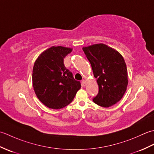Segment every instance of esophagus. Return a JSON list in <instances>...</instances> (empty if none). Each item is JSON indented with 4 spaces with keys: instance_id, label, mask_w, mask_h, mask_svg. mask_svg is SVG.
I'll return each mask as SVG.
<instances>
[{
    "instance_id": "esophagus-1",
    "label": "esophagus",
    "mask_w": 154,
    "mask_h": 154,
    "mask_svg": "<svg viewBox=\"0 0 154 154\" xmlns=\"http://www.w3.org/2000/svg\"><path fill=\"white\" fill-rule=\"evenodd\" d=\"M81 85L82 86H83V87H85L86 85V81L85 80H83L82 81V82H81Z\"/></svg>"
}]
</instances>
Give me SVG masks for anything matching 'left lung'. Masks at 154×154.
Returning a JSON list of instances; mask_svg holds the SVG:
<instances>
[{"label": "left lung", "instance_id": "8db88e82", "mask_svg": "<svg viewBox=\"0 0 154 154\" xmlns=\"http://www.w3.org/2000/svg\"><path fill=\"white\" fill-rule=\"evenodd\" d=\"M83 50L99 85V93L93 102L103 107L114 105L122 99L128 83L124 57L115 49L104 44L83 47Z\"/></svg>", "mask_w": 154, "mask_h": 154}]
</instances>
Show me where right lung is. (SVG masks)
Returning a JSON list of instances; mask_svg holds the SVG:
<instances>
[{
    "mask_svg": "<svg viewBox=\"0 0 154 154\" xmlns=\"http://www.w3.org/2000/svg\"><path fill=\"white\" fill-rule=\"evenodd\" d=\"M73 49L52 46L44 51L35 60L32 71V83L38 99L52 109H60L70 104L81 89L79 81L65 67L63 59Z\"/></svg>",
    "mask_w": 154,
    "mask_h": 154,
    "instance_id": "add662e5",
    "label": "right lung"
}]
</instances>
